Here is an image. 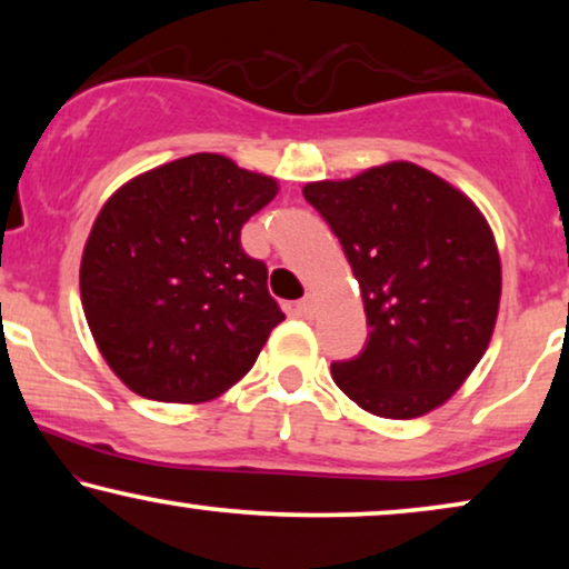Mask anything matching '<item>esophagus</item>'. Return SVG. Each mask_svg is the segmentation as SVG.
I'll list each match as a JSON object with an SVG mask.
<instances>
[{"label":"esophagus","mask_w":569,"mask_h":569,"mask_svg":"<svg viewBox=\"0 0 569 569\" xmlns=\"http://www.w3.org/2000/svg\"><path fill=\"white\" fill-rule=\"evenodd\" d=\"M298 310L306 318H310V316H316V295H306V298H302L300 302H298Z\"/></svg>","instance_id":"esophagus-1"}]
</instances>
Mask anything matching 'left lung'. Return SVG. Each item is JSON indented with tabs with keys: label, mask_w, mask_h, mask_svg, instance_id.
Wrapping results in <instances>:
<instances>
[{
	"label": "left lung",
	"mask_w": 569,
	"mask_h": 569,
	"mask_svg": "<svg viewBox=\"0 0 569 569\" xmlns=\"http://www.w3.org/2000/svg\"><path fill=\"white\" fill-rule=\"evenodd\" d=\"M360 282L368 345L331 376L357 407L415 419L471 376L502 292L500 253L473 201L415 162L302 189Z\"/></svg>",
	"instance_id": "obj_1"
}]
</instances>
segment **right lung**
Masks as SVG:
<instances>
[{
	"mask_svg": "<svg viewBox=\"0 0 569 569\" xmlns=\"http://www.w3.org/2000/svg\"><path fill=\"white\" fill-rule=\"evenodd\" d=\"M274 178L197 152L123 183L92 222L80 263L92 339L131 391L201 403L253 368L284 321L267 263L240 228L277 197Z\"/></svg>",
	"mask_w": 569,
	"mask_h": 569,
	"instance_id": "1",
	"label": "right lung"
}]
</instances>
